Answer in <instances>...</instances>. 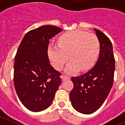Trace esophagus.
Listing matches in <instances>:
<instances>
[{
    "mask_svg": "<svg viewBox=\"0 0 125 125\" xmlns=\"http://www.w3.org/2000/svg\"><path fill=\"white\" fill-rule=\"evenodd\" d=\"M61 78L62 81H65V80H67V79H70V77H69V76H66V75H62Z\"/></svg>",
    "mask_w": 125,
    "mask_h": 125,
    "instance_id": "1",
    "label": "esophagus"
}]
</instances>
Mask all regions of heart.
I'll return each instance as SVG.
<instances>
[{"instance_id": "heart-1", "label": "heart", "mask_w": 125, "mask_h": 125, "mask_svg": "<svg viewBox=\"0 0 125 125\" xmlns=\"http://www.w3.org/2000/svg\"><path fill=\"white\" fill-rule=\"evenodd\" d=\"M58 45L50 44L48 55L56 70H60L69 58L71 60L65 69L67 73L86 71L97 60L99 45L95 35L74 30L63 34L58 38Z\"/></svg>"}]
</instances>
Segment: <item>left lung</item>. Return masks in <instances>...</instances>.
I'll return each instance as SVG.
<instances>
[{"instance_id": "obj_1", "label": "left lung", "mask_w": 125, "mask_h": 125, "mask_svg": "<svg viewBox=\"0 0 125 125\" xmlns=\"http://www.w3.org/2000/svg\"><path fill=\"white\" fill-rule=\"evenodd\" d=\"M94 30L100 44L99 58L85 74L72 77L73 88L70 93L73 108L85 115L96 111L105 101L113 86L115 69L111 42L103 32Z\"/></svg>"}]
</instances>
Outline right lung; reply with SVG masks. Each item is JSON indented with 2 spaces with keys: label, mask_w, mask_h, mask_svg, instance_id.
Returning a JSON list of instances; mask_svg holds the SVG:
<instances>
[{
  "label": "right lung",
  "mask_w": 125,
  "mask_h": 125,
  "mask_svg": "<svg viewBox=\"0 0 125 125\" xmlns=\"http://www.w3.org/2000/svg\"><path fill=\"white\" fill-rule=\"evenodd\" d=\"M62 31L45 25L29 31L21 42L15 56L14 83L22 104L32 112L48 108L61 83L60 75L50 64V40Z\"/></svg>",
  "instance_id": "obj_1"
}]
</instances>
